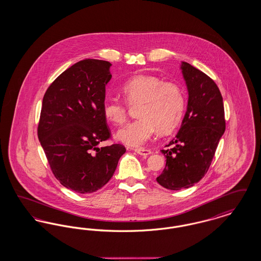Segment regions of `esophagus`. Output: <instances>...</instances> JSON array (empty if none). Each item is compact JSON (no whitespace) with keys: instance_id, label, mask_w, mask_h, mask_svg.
<instances>
[{"instance_id":"obj_1","label":"esophagus","mask_w":261,"mask_h":261,"mask_svg":"<svg viewBox=\"0 0 261 261\" xmlns=\"http://www.w3.org/2000/svg\"><path fill=\"white\" fill-rule=\"evenodd\" d=\"M135 151H136L138 154H140V155H149L152 151L149 149H135Z\"/></svg>"}]
</instances>
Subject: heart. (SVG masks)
Masks as SVG:
<instances>
[{"instance_id": "heart-1", "label": "heart", "mask_w": 261, "mask_h": 261, "mask_svg": "<svg viewBox=\"0 0 261 261\" xmlns=\"http://www.w3.org/2000/svg\"><path fill=\"white\" fill-rule=\"evenodd\" d=\"M130 106L139 105V118L117 132V139L130 147L145 145L158 128L168 133L182 120L185 111V97L181 88L172 82L151 75H137L127 80L121 88ZM102 112L114 124H123L127 119V106L121 100L108 96L102 100Z\"/></svg>"}]
</instances>
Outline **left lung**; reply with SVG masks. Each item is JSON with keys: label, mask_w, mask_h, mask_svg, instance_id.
<instances>
[{"label": "left lung", "mask_w": 261, "mask_h": 261, "mask_svg": "<svg viewBox=\"0 0 261 261\" xmlns=\"http://www.w3.org/2000/svg\"><path fill=\"white\" fill-rule=\"evenodd\" d=\"M181 69L189 93L186 114L168 148L162 149L166 164L156 178L173 191L194 186L206 174L226 128L223 99L215 82L188 62H182Z\"/></svg>", "instance_id": "obj_1"}]
</instances>
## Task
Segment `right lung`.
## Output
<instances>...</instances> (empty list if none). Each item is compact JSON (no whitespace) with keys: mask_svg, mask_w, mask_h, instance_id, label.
<instances>
[{"mask_svg":"<svg viewBox=\"0 0 261 261\" xmlns=\"http://www.w3.org/2000/svg\"><path fill=\"white\" fill-rule=\"evenodd\" d=\"M112 63L84 60L63 71L47 89L38 138L50 170L62 186L94 193L114 173L124 146L98 148L112 137L102 112Z\"/></svg>","mask_w":261,"mask_h":261,"instance_id":"right-lung-1","label":"right lung"}]
</instances>
